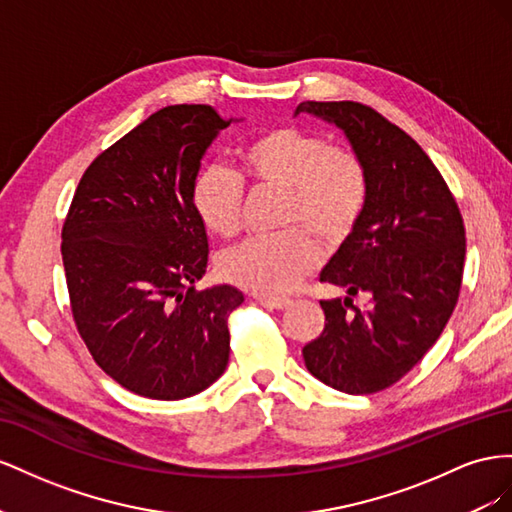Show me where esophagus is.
<instances>
[{
    "instance_id": "esophagus-1",
    "label": "esophagus",
    "mask_w": 512,
    "mask_h": 512,
    "mask_svg": "<svg viewBox=\"0 0 512 512\" xmlns=\"http://www.w3.org/2000/svg\"><path fill=\"white\" fill-rule=\"evenodd\" d=\"M257 300L264 306H270V309H276V311L289 309V306L294 304L289 298H281V296H257Z\"/></svg>"
}]
</instances>
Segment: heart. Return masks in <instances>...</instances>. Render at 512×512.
<instances>
[{
  "mask_svg": "<svg viewBox=\"0 0 512 512\" xmlns=\"http://www.w3.org/2000/svg\"><path fill=\"white\" fill-rule=\"evenodd\" d=\"M238 167L242 180L285 193L281 225L291 229L229 248L218 259V274L251 294H285L317 266L319 244L311 232L326 244L352 236L367 206V169L354 150L296 126H272L248 139L238 150ZM238 175L212 165L197 173L191 188L197 218L218 238L236 236L242 225Z\"/></svg>",
  "mask_w": 512,
  "mask_h": 512,
  "instance_id": "obj_1",
  "label": "heart"
}]
</instances>
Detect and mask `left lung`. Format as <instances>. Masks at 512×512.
Returning <instances> with one entry per match:
<instances>
[{"mask_svg":"<svg viewBox=\"0 0 512 512\" xmlns=\"http://www.w3.org/2000/svg\"><path fill=\"white\" fill-rule=\"evenodd\" d=\"M298 113L341 128L369 178L360 223L319 274L347 294L319 302L326 326L304 345V364L332 388L371 394L412 371L455 311L463 218L425 150L375 109L306 100ZM358 293L370 298L367 307L353 304Z\"/></svg>","mask_w":512,"mask_h":512,"instance_id":"1","label":"left lung"}]
</instances>
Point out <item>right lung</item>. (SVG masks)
Returning <instances> with one entry per match:
<instances>
[{
	"label": "right lung",
	"mask_w": 512,
	"mask_h": 512,
	"mask_svg": "<svg viewBox=\"0 0 512 512\" xmlns=\"http://www.w3.org/2000/svg\"><path fill=\"white\" fill-rule=\"evenodd\" d=\"M233 120L208 105L152 113L85 169L62 229L70 309L98 367L126 390L175 401L227 369L229 313L242 291L195 283L208 233L191 188Z\"/></svg>",
	"instance_id": "add662e5"
}]
</instances>
